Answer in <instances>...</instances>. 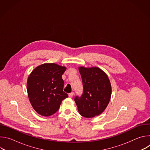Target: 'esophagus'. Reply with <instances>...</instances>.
<instances>
[{
    "instance_id": "esophagus-1",
    "label": "esophagus",
    "mask_w": 150,
    "mask_h": 150,
    "mask_svg": "<svg viewBox=\"0 0 150 150\" xmlns=\"http://www.w3.org/2000/svg\"><path fill=\"white\" fill-rule=\"evenodd\" d=\"M74 93H69V95H68V96H69V97L72 98V97L74 96Z\"/></svg>"
}]
</instances>
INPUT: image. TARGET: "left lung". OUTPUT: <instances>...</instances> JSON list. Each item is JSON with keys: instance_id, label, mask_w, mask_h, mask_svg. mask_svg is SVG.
<instances>
[{"instance_id": "1", "label": "left lung", "mask_w": 150, "mask_h": 150, "mask_svg": "<svg viewBox=\"0 0 150 150\" xmlns=\"http://www.w3.org/2000/svg\"><path fill=\"white\" fill-rule=\"evenodd\" d=\"M83 85V94L75 101L79 114L86 118L102 113L109 104L112 86L109 77L98 67L78 68Z\"/></svg>"}]
</instances>
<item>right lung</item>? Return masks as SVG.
<instances>
[{
  "label": "right lung",
  "mask_w": 150,
  "mask_h": 150,
  "mask_svg": "<svg viewBox=\"0 0 150 150\" xmlns=\"http://www.w3.org/2000/svg\"><path fill=\"white\" fill-rule=\"evenodd\" d=\"M67 68L57 64L44 63L36 67L28 76L27 82L28 96L34 110L43 116H50L59 109L68 97L63 92L62 76Z\"/></svg>",
  "instance_id": "right-lung-1"
}]
</instances>
